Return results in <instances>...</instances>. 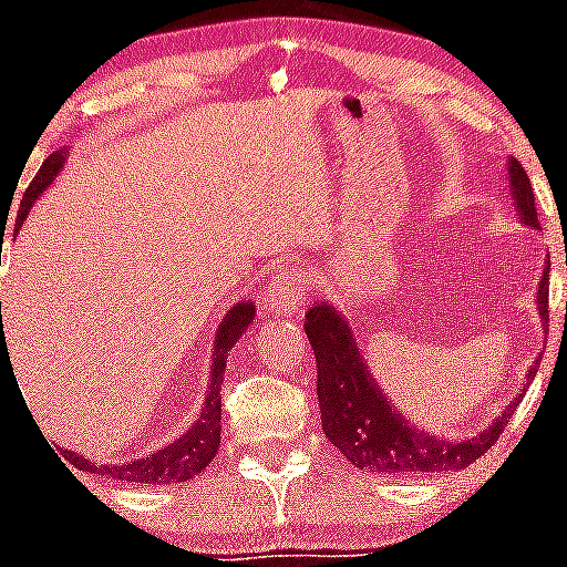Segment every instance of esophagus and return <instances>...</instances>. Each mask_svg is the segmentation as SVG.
<instances>
[{"label":"esophagus","instance_id":"esophagus-1","mask_svg":"<svg viewBox=\"0 0 567 567\" xmlns=\"http://www.w3.org/2000/svg\"><path fill=\"white\" fill-rule=\"evenodd\" d=\"M305 290H307V279L305 274L299 271L296 266H282L271 279V290H268V307L279 312H299L305 307Z\"/></svg>","mask_w":567,"mask_h":567}]
</instances>
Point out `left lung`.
I'll return each mask as SVG.
<instances>
[{"label":"left lung","instance_id":"8db88e82","mask_svg":"<svg viewBox=\"0 0 567 567\" xmlns=\"http://www.w3.org/2000/svg\"><path fill=\"white\" fill-rule=\"evenodd\" d=\"M509 188H513L520 221L537 227L535 190L518 161H509ZM548 268H551V260L543 268L540 290H537V310L546 323ZM305 332L316 351L323 435L351 465L362 471L410 476L468 468L487 449L496 446L515 406L524 399V395H515L513 404L496 417V423L471 441H443V437L423 435L401 417V412L390 406L388 395L379 390L362 362L354 334L334 312V307H329L327 301L312 305L305 316Z\"/></svg>","mask_w":567,"mask_h":567}]
</instances>
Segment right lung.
Masks as SVG:
<instances>
[{"label": "right lung", "mask_w": 567, "mask_h": 567, "mask_svg": "<svg viewBox=\"0 0 567 567\" xmlns=\"http://www.w3.org/2000/svg\"><path fill=\"white\" fill-rule=\"evenodd\" d=\"M65 163V150L52 152V155L43 161V166L38 168L35 179L30 183V188L24 190V199H21L19 216H16V227H21L30 213L32 202L43 194V190L52 185V179L58 177V172ZM251 318H255V305L251 301H240L229 310V316L224 318V323L218 327L216 334V351H213V379L210 390H207L205 406H202L196 423L185 432L183 437H177L174 443H168L161 452L150 454L144 460H135V463H118V465H93L87 463L80 454L65 452L71 465H76L80 471L87 474L107 476V480L118 482H132V485H172V482H185L194 480L196 474L210 465V460L216 457L218 443H221V384H224V368H227V354L235 343H238L240 334L249 329Z\"/></svg>", "instance_id": "add662e5"}]
</instances>
